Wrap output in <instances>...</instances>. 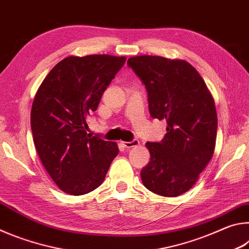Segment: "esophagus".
Returning <instances> with one entry per match:
<instances>
[{
	"instance_id": "obj_1",
	"label": "esophagus",
	"mask_w": 249,
	"mask_h": 249,
	"mask_svg": "<svg viewBox=\"0 0 249 249\" xmlns=\"http://www.w3.org/2000/svg\"><path fill=\"white\" fill-rule=\"evenodd\" d=\"M122 145H123L125 148H133V147L140 146V141L134 140L132 142H122Z\"/></svg>"
}]
</instances>
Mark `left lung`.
I'll return each mask as SVG.
<instances>
[{
	"instance_id": "obj_1",
	"label": "left lung",
	"mask_w": 249,
	"mask_h": 249,
	"mask_svg": "<svg viewBox=\"0 0 249 249\" xmlns=\"http://www.w3.org/2000/svg\"><path fill=\"white\" fill-rule=\"evenodd\" d=\"M127 64L148 93L151 117L166 120L160 142H146L150 161L142 181L156 195L174 197L196 184L215 150V103L203 79L182 59L161 56L130 57Z\"/></svg>"
}]
</instances>
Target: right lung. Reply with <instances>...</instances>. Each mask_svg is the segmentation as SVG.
Here are the masks:
<instances>
[{
    "instance_id": "add662e5",
    "label": "right lung",
    "mask_w": 249,
    "mask_h": 249,
    "mask_svg": "<svg viewBox=\"0 0 249 249\" xmlns=\"http://www.w3.org/2000/svg\"><path fill=\"white\" fill-rule=\"evenodd\" d=\"M111 54L69 56L50 70L33 101L31 126L37 154L61 191L87 195L105 179L119 146L86 132L87 119L125 64Z\"/></svg>"
}]
</instances>
